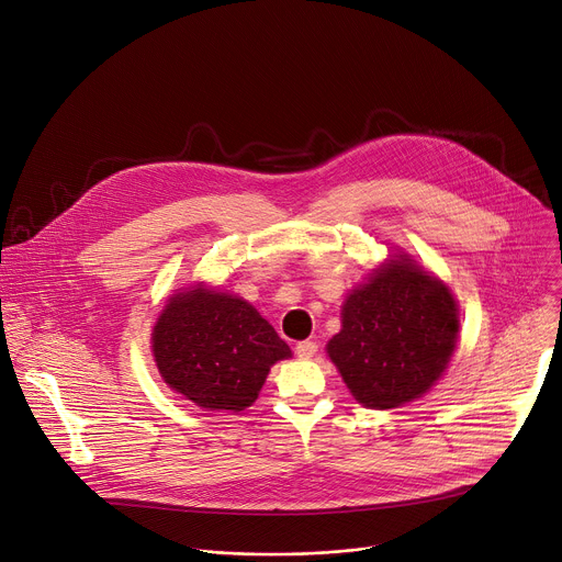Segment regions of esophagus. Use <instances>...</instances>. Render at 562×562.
Instances as JSON below:
<instances>
[{"instance_id": "obj_1", "label": "esophagus", "mask_w": 562, "mask_h": 562, "mask_svg": "<svg viewBox=\"0 0 562 562\" xmlns=\"http://www.w3.org/2000/svg\"><path fill=\"white\" fill-rule=\"evenodd\" d=\"M294 353H296V358H301V360H311V358L317 353V341H313V339L299 341L296 347H294Z\"/></svg>"}]
</instances>
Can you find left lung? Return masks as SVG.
I'll use <instances>...</instances> for the list:
<instances>
[{
	"instance_id": "8db88e82",
	"label": "left lung",
	"mask_w": 562,
	"mask_h": 562,
	"mask_svg": "<svg viewBox=\"0 0 562 562\" xmlns=\"http://www.w3.org/2000/svg\"><path fill=\"white\" fill-rule=\"evenodd\" d=\"M459 330L443 283L401 256L344 301L328 356L364 407L392 409L423 396L446 371Z\"/></svg>"
}]
</instances>
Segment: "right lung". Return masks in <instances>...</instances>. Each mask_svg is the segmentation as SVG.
<instances>
[{
	"label": "right lung",
	"mask_w": 562,
	"mask_h": 562,
	"mask_svg": "<svg viewBox=\"0 0 562 562\" xmlns=\"http://www.w3.org/2000/svg\"><path fill=\"white\" fill-rule=\"evenodd\" d=\"M155 362L170 390L204 409L249 407L290 347L247 301L189 290L170 299L153 333Z\"/></svg>",
	"instance_id": "add662e5"
}]
</instances>
